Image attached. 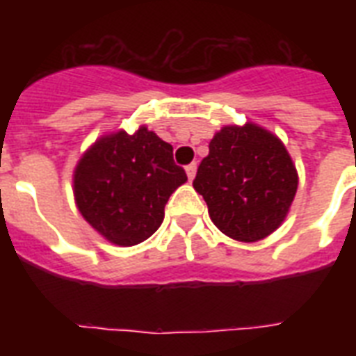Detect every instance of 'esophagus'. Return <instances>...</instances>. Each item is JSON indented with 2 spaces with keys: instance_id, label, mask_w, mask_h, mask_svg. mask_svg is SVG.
<instances>
[{
  "instance_id": "esophagus-1",
  "label": "esophagus",
  "mask_w": 356,
  "mask_h": 356,
  "mask_svg": "<svg viewBox=\"0 0 356 356\" xmlns=\"http://www.w3.org/2000/svg\"><path fill=\"white\" fill-rule=\"evenodd\" d=\"M195 172H197V164H195V162H192V164H188V166H186V175H188L190 181L195 177Z\"/></svg>"
}]
</instances>
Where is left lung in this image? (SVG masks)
<instances>
[{"label": "left lung", "instance_id": "8db88e82", "mask_svg": "<svg viewBox=\"0 0 356 356\" xmlns=\"http://www.w3.org/2000/svg\"><path fill=\"white\" fill-rule=\"evenodd\" d=\"M194 188L223 234L257 242L284 222L298 192V172L275 134L254 123L227 125L211 140Z\"/></svg>", "mask_w": 356, "mask_h": 356}]
</instances>
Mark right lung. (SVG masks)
Wrapping results in <instances>:
<instances>
[{"mask_svg":"<svg viewBox=\"0 0 356 356\" xmlns=\"http://www.w3.org/2000/svg\"><path fill=\"white\" fill-rule=\"evenodd\" d=\"M186 183L173 147L142 127L97 140L74 172V195L86 222L116 245L144 242L164 220L170 195Z\"/></svg>","mask_w":356,"mask_h":356,"instance_id":"obj_1","label":"right lung"}]
</instances>
